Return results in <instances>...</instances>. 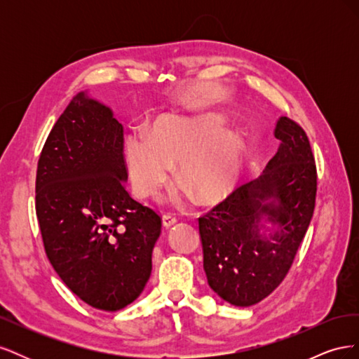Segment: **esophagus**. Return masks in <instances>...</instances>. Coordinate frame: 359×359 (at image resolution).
<instances>
[{"instance_id": "1", "label": "esophagus", "mask_w": 359, "mask_h": 359, "mask_svg": "<svg viewBox=\"0 0 359 359\" xmlns=\"http://www.w3.org/2000/svg\"><path fill=\"white\" fill-rule=\"evenodd\" d=\"M161 222H163V226H165L168 229V227H170V226L177 223V217L172 215V214H165L161 217Z\"/></svg>"}]
</instances>
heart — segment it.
<instances>
[{"label": "heart", "instance_id": "heart-1", "mask_svg": "<svg viewBox=\"0 0 359 359\" xmlns=\"http://www.w3.org/2000/svg\"><path fill=\"white\" fill-rule=\"evenodd\" d=\"M226 127V119L215 114H168L157 119L149 133L132 130L126 137L124 157L136 196L157 194L177 161V178L186 189L173 194L175 202L190 193L201 202L229 194L243 173L244 144Z\"/></svg>", "mask_w": 359, "mask_h": 359}]
</instances>
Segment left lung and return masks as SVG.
<instances>
[{
    "label": "left lung",
    "instance_id": "8db88e82",
    "mask_svg": "<svg viewBox=\"0 0 359 359\" xmlns=\"http://www.w3.org/2000/svg\"><path fill=\"white\" fill-rule=\"evenodd\" d=\"M274 136L281 144L262 175L199 219L206 280L236 307L255 306L283 281L314 211L318 175L306 132L280 116Z\"/></svg>",
    "mask_w": 359,
    "mask_h": 359
}]
</instances>
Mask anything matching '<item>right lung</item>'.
<instances>
[{
  "instance_id": "right-lung-1",
  "label": "right lung",
  "mask_w": 359,
  "mask_h": 359,
  "mask_svg": "<svg viewBox=\"0 0 359 359\" xmlns=\"http://www.w3.org/2000/svg\"><path fill=\"white\" fill-rule=\"evenodd\" d=\"M124 130L111 107L76 94L37 165L36 212L46 256L88 306L121 310L142 293L161 219L126 190Z\"/></svg>"
}]
</instances>
